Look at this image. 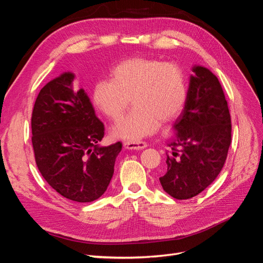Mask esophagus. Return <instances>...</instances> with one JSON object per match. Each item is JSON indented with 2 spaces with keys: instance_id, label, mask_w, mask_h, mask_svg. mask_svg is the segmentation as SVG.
<instances>
[{
  "instance_id": "esophagus-1",
  "label": "esophagus",
  "mask_w": 263,
  "mask_h": 263,
  "mask_svg": "<svg viewBox=\"0 0 263 263\" xmlns=\"http://www.w3.org/2000/svg\"><path fill=\"white\" fill-rule=\"evenodd\" d=\"M124 147L126 149H130V150H140V149L146 148L147 144L145 141H141V140L129 139V140H126L124 142Z\"/></svg>"
}]
</instances>
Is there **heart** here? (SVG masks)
Wrapping results in <instances>:
<instances>
[{"label":"heart","instance_id":"obj_1","mask_svg":"<svg viewBox=\"0 0 263 263\" xmlns=\"http://www.w3.org/2000/svg\"><path fill=\"white\" fill-rule=\"evenodd\" d=\"M109 76L110 80L94 84L92 101L103 115L118 122L129 108L132 99L134 109L114 129L119 137L146 136L156 129L158 121H170L185 103V76L176 63L133 58L113 67Z\"/></svg>","mask_w":263,"mask_h":263}]
</instances>
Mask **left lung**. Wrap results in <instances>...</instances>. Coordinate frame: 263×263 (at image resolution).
Listing matches in <instances>:
<instances>
[{
    "mask_svg": "<svg viewBox=\"0 0 263 263\" xmlns=\"http://www.w3.org/2000/svg\"><path fill=\"white\" fill-rule=\"evenodd\" d=\"M191 77L185 106L174 127L177 138L166 151L163 190L177 200L200 194L217 178L232 142V119L216 76L197 66Z\"/></svg>",
    "mask_w": 263,
    "mask_h": 263,
    "instance_id": "obj_1",
    "label": "left lung"
}]
</instances>
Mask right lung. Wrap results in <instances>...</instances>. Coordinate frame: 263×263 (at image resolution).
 I'll list each match as a JSON object with an SVG mask.
<instances>
[{"label":"right lung","instance_id":"1","mask_svg":"<svg viewBox=\"0 0 263 263\" xmlns=\"http://www.w3.org/2000/svg\"><path fill=\"white\" fill-rule=\"evenodd\" d=\"M73 78L63 73L39 92L31 113V144L46 182L63 197L87 203L106 191L122 142L99 146L104 124L84 90L73 92Z\"/></svg>","mask_w":263,"mask_h":263}]
</instances>
